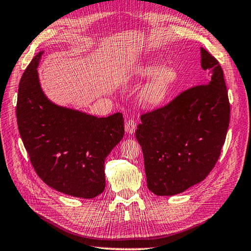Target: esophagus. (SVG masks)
Returning a JSON list of instances; mask_svg holds the SVG:
<instances>
[{
    "instance_id": "obj_1",
    "label": "esophagus",
    "mask_w": 251,
    "mask_h": 251,
    "mask_svg": "<svg viewBox=\"0 0 251 251\" xmlns=\"http://www.w3.org/2000/svg\"><path fill=\"white\" fill-rule=\"evenodd\" d=\"M135 129H137V122L133 119H128L125 122V131L127 133H134Z\"/></svg>"
}]
</instances>
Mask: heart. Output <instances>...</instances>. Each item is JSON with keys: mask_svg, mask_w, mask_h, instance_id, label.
I'll return each mask as SVG.
<instances>
[{"mask_svg": "<svg viewBox=\"0 0 251 251\" xmlns=\"http://www.w3.org/2000/svg\"><path fill=\"white\" fill-rule=\"evenodd\" d=\"M162 67V64L152 62L139 68L138 75L142 77H149L156 75L141 91L140 100L143 104L147 106L160 105L165 101L177 81L178 74L175 68Z\"/></svg>", "mask_w": 251, "mask_h": 251, "instance_id": "obj_1", "label": "heart"}]
</instances>
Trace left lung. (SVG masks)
<instances>
[{
  "label": "left lung",
  "mask_w": 251,
  "mask_h": 251,
  "mask_svg": "<svg viewBox=\"0 0 251 251\" xmlns=\"http://www.w3.org/2000/svg\"><path fill=\"white\" fill-rule=\"evenodd\" d=\"M207 84L181 92L161 108L141 116L135 138L143 150L147 187L174 196L202 182L218 162L230 120L223 69L201 48Z\"/></svg>",
  "instance_id": "1"
}]
</instances>
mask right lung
I'll list each match as a JSON object with an SVG mask.
<instances>
[{"mask_svg": "<svg viewBox=\"0 0 251 251\" xmlns=\"http://www.w3.org/2000/svg\"><path fill=\"white\" fill-rule=\"evenodd\" d=\"M34 56L21 77L17 120L35 173L50 187L92 199L105 189L106 156L124 137L121 112L97 118L51 103L42 91Z\"/></svg>", "mask_w": 251, "mask_h": 251, "instance_id": "add662e5", "label": "right lung"}]
</instances>
